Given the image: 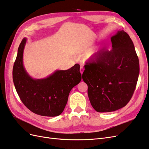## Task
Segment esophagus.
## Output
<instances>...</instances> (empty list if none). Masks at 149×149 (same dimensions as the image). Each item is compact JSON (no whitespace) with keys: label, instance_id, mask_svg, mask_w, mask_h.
Segmentation results:
<instances>
[{"label":"esophagus","instance_id":"34e87169","mask_svg":"<svg viewBox=\"0 0 149 149\" xmlns=\"http://www.w3.org/2000/svg\"><path fill=\"white\" fill-rule=\"evenodd\" d=\"M84 70V68H83V66H81V67H80V69H79V71H80V73H81V74H83Z\"/></svg>","mask_w":149,"mask_h":149}]
</instances>
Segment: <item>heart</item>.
<instances>
[{"mask_svg":"<svg viewBox=\"0 0 149 149\" xmlns=\"http://www.w3.org/2000/svg\"><path fill=\"white\" fill-rule=\"evenodd\" d=\"M96 52L95 50L89 52L88 53V55H87V58H93L94 55H95Z\"/></svg>","mask_w":149,"mask_h":149,"instance_id":"b5f03b06","label":"heart"}]
</instances>
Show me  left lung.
<instances>
[{
  "mask_svg": "<svg viewBox=\"0 0 149 149\" xmlns=\"http://www.w3.org/2000/svg\"><path fill=\"white\" fill-rule=\"evenodd\" d=\"M112 49L102 50L86 62L82 77L88 86L91 106L108 112L124 107L131 99L139 74V61L134 43L124 30L111 38Z\"/></svg>",
  "mask_w": 149,
  "mask_h": 149,
  "instance_id": "left-lung-1",
  "label": "left lung"
}]
</instances>
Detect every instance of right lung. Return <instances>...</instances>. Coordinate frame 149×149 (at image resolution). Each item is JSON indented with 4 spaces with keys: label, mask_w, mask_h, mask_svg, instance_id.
I'll use <instances>...</instances> for the list:
<instances>
[{
    "label": "right lung",
    "mask_w": 149,
    "mask_h": 149,
    "mask_svg": "<svg viewBox=\"0 0 149 149\" xmlns=\"http://www.w3.org/2000/svg\"><path fill=\"white\" fill-rule=\"evenodd\" d=\"M26 38L22 40L13 67V81L20 100L33 113L48 117L60 115L71 90L81 80L79 64L67 70H57L44 79H34L23 65Z\"/></svg>",
    "instance_id": "right-lung-1"
}]
</instances>
